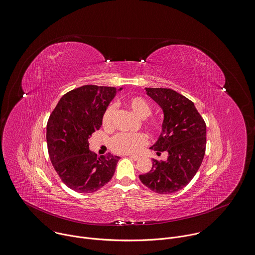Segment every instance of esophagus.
<instances>
[{"label":"esophagus","mask_w":255,"mask_h":255,"mask_svg":"<svg viewBox=\"0 0 255 255\" xmlns=\"http://www.w3.org/2000/svg\"><path fill=\"white\" fill-rule=\"evenodd\" d=\"M129 158H131L132 160H134V161H137V160H139L140 159V157L138 156V155H129Z\"/></svg>","instance_id":"1"}]
</instances>
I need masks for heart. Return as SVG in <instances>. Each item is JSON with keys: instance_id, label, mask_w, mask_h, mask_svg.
Masks as SVG:
<instances>
[{"instance_id": "1", "label": "heart", "mask_w": 255, "mask_h": 255, "mask_svg": "<svg viewBox=\"0 0 255 255\" xmlns=\"http://www.w3.org/2000/svg\"><path fill=\"white\" fill-rule=\"evenodd\" d=\"M124 105L134 113L139 118H144V126L153 132H160L162 130V121L156 117H150L151 107L150 105L141 97L132 96L128 97L124 101ZM114 107L109 106L102 117V125L104 128L111 129L113 128V118H114ZM147 141V137L144 133H127L121 132L115 135L111 140L112 149L121 154L134 153L138 151Z\"/></svg>"}]
</instances>
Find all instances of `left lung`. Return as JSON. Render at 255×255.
<instances>
[{
  "label": "left lung",
  "instance_id": "obj_1",
  "mask_svg": "<svg viewBox=\"0 0 255 255\" xmlns=\"http://www.w3.org/2000/svg\"><path fill=\"white\" fill-rule=\"evenodd\" d=\"M147 96L162 109L164 120L157 141L150 147L166 161L152 158V167L140 174V181L159 194L182 189L197 172L206 147V125L194 104L171 89L145 88Z\"/></svg>",
  "mask_w": 255,
  "mask_h": 255
}]
</instances>
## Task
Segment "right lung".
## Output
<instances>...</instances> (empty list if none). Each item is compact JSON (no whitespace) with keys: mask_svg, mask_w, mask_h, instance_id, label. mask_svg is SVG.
I'll list each match as a JSON object with an SVG mask.
<instances>
[{"mask_svg":"<svg viewBox=\"0 0 255 255\" xmlns=\"http://www.w3.org/2000/svg\"><path fill=\"white\" fill-rule=\"evenodd\" d=\"M122 88L120 89V91ZM117 89L86 85L62 97L47 124L48 151L62 181L80 193H92L113 177L120 156L98 157L89 137L102 127V117Z\"/></svg>","mask_w":255,"mask_h":255,"instance_id":"right-lung-1","label":"right lung"}]
</instances>
